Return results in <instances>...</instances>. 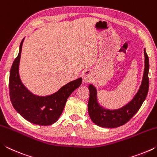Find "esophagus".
Listing matches in <instances>:
<instances>
[{"label": "esophagus", "instance_id": "obj_1", "mask_svg": "<svg viewBox=\"0 0 157 157\" xmlns=\"http://www.w3.org/2000/svg\"><path fill=\"white\" fill-rule=\"evenodd\" d=\"M82 79L84 83H87L91 79V74L89 71H84L82 73Z\"/></svg>", "mask_w": 157, "mask_h": 157}]
</instances>
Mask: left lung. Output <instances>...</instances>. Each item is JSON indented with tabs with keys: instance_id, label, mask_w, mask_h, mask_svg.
I'll use <instances>...</instances> for the list:
<instances>
[{
	"instance_id": "8db88e82",
	"label": "left lung",
	"mask_w": 157,
	"mask_h": 157,
	"mask_svg": "<svg viewBox=\"0 0 157 157\" xmlns=\"http://www.w3.org/2000/svg\"><path fill=\"white\" fill-rule=\"evenodd\" d=\"M145 68L139 91L133 99L118 109H107L98 102L97 90L94 85L89 86V100L88 111L91 121L97 125L106 128H115L123 125L131 119L141 107L147 97L149 89V58L144 48Z\"/></svg>"
}]
</instances>
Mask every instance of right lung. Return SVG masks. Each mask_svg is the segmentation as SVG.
<instances>
[{"label": "right lung", "instance_id": "obj_1", "mask_svg": "<svg viewBox=\"0 0 157 157\" xmlns=\"http://www.w3.org/2000/svg\"><path fill=\"white\" fill-rule=\"evenodd\" d=\"M24 39L21 41L17 57L12 63L10 73L9 89L12 104L15 110L30 123L39 125H50L62 113L66 100L76 89L80 86L82 79L65 84L50 95L39 96L33 94L22 83L19 76V62Z\"/></svg>", "mask_w": 157, "mask_h": 157}]
</instances>
